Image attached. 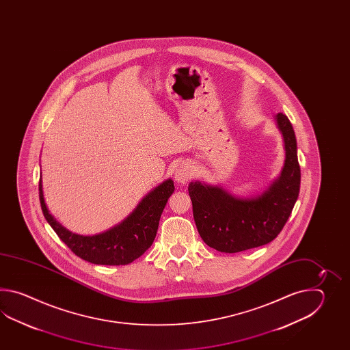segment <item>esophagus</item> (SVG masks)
I'll use <instances>...</instances> for the list:
<instances>
[{"mask_svg":"<svg viewBox=\"0 0 350 350\" xmlns=\"http://www.w3.org/2000/svg\"><path fill=\"white\" fill-rule=\"evenodd\" d=\"M191 175H193L191 167L187 164H181L178 166V169H176V172H175V180H176L178 183L185 184V183H187V181L190 180Z\"/></svg>","mask_w":350,"mask_h":350,"instance_id":"obj_1","label":"esophagus"}]
</instances>
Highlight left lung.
Instances as JSON below:
<instances>
[{
	"label": "left lung",
	"instance_id": "obj_1",
	"mask_svg": "<svg viewBox=\"0 0 350 350\" xmlns=\"http://www.w3.org/2000/svg\"><path fill=\"white\" fill-rule=\"evenodd\" d=\"M278 127L285 146L283 170L265 193L255 199H237L220 187L191 183L193 220L206 245L221 253H239L265 245L288 221L300 190L297 139L291 121L279 112Z\"/></svg>",
	"mask_w": 350,
	"mask_h": 350
}]
</instances>
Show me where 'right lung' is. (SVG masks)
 Returning <instances> with one entry per match:
<instances>
[{
	"instance_id": "obj_1",
	"label": "right lung",
	"mask_w": 350,
	"mask_h": 350,
	"mask_svg": "<svg viewBox=\"0 0 350 350\" xmlns=\"http://www.w3.org/2000/svg\"><path fill=\"white\" fill-rule=\"evenodd\" d=\"M174 190V183L169 178L148 193L131 215L127 216L118 226L98 235L82 237L66 230L49 214L41 178L38 184L42 213L57 237L75 255L100 265H126L149 249L157 237L160 216Z\"/></svg>"
}]
</instances>
